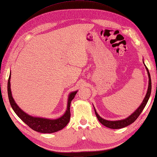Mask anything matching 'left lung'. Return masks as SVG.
Returning a JSON list of instances; mask_svg holds the SVG:
<instances>
[{
  "mask_svg": "<svg viewBox=\"0 0 157 157\" xmlns=\"http://www.w3.org/2000/svg\"><path fill=\"white\" fill-rule=\"evenodd\" d=\"M144 66L146 67V70H147V71L148 75V90H147V94H146L145 98H144V100L143 101V102H142L140 106L136 109V110L135 112H134V113H132V114H131L130 116H128V118H126L124 120H116V121H110V120H106L102 118H101L100 116L98 114L96 109H95V108H94V111H95V114L97 116L98 120H99L101 124H102L104 126L108 127V128H112V129H119V128H124V127L131 124L135 121V120L138 118V116H139L140 114H141V112H143V109L145 107V105H147V104L148 102L149 97H150V96H151V87H152L150 73H149L148 68L147 67V66H146L145 64H144Z\"/></svg>",
  "mask_w": 157,
  "mask_h": 157,
  "instance_id": "8db88e82",
  "label": "left lung"
}]
</instances>
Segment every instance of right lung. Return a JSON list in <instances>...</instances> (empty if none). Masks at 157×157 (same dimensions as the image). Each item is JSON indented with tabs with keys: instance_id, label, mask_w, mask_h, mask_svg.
<instances>
[{
	"instance_id": "add662e5",
	"label": "right lung",
	"mask_w": 157,
	"mask_h": 157,
	"mask_svg": "<svg viewBox=\"0 0 157 157\" xmlns=\"http://www.w3.org/2000/svg\"><path fill=\"white\" fill-rule=\"evenodd\" d=\"M10 75L11 74H10L8 80V86H7L8 96L10 104V105H11L13 110L16 113V114L19 116L26 124H27L31 129L41 133L56 132L61 129H63L65 126H66V125L67 124L68 122H70V104L71 102V100L74 98L75 94L78 92V91L73 92L69 95L67 110L61 117L55 120L47 119L44 118L33 117V116L29 115L22 110L15 103V101H14L12 96L11 90H10Z\"/></svg>"
}]
</instances>
